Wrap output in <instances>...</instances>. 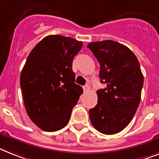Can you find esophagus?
Segmentation results:
<instances>
[{
    "label": "esophagus",
    "mask_w": 159,
    "mask_h": 159,
    "mask_svg": "<svg viewBox=\"0 0 159 159\" xmlns=\"http://www.w3.org/2000/svg\"><path fill=\"white\" fill-rule=\"evenodd\" d=\"M89 89H90L89 85H85L84 87V93H87V92H89Z\"/></svg>",
    "instance_id": "obj_1"
}]
</instances>
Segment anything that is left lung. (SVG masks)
<instances>
[{"label": "left lung", "instance_id": "left-lung-1", "mask_svg": "<svg viewBox=\"0 0 159 159\" xmlns=\"http://www.w3.org/2000/svg\"><path fill=\"white\" fill-rule=\"evenodd\" d=\"M88 48L100 64V81L105 89L97 91L98 105L89 110L92 124L98 132H121L140 104L144 77L138 59L127 46L114 40L89 43Z\"/></svg>", "mask_w": 159, "mask_h": 159}]
</instances>
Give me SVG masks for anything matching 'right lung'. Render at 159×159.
<instances>
[{
  "mask_svg": "<svg viewBox=\"0 0 159 159\" xmlns=\"http://www.w3.org/2000/svg\"><path fill=\"white\" fill-rule=\"evenodd\" d=\"M82 46L73 38L48 35L27 57L20 75L23 102L31 121L43 131L63 128L83 93L72 70L73 58Z\"/></svg>",
  "mask_w": 159,
  "mask_h": 159,
  "instance_id": "right-lung-1",
  "label": "right lung"
}]
</instances>
